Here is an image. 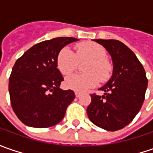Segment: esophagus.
Segmentation results:
<instances>
[{"label": "esophagus", "instance_id": "esophagus-1", "mask_svg": "<svg viewBox=\"0 0 153 153\" xmlns=\"http://www.w3.org/2000/svg\"><path fill=\"white\" fill-rule=\"evenodd\" d=\"M75 95H76V97L78 98L81 96V93H79V92L77 91H75Z\"/></svg>", "mask_w": 153, "mask_h": 153}]
</instances>
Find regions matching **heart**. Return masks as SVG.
I'll return each mask as SVG.
<instances>
[{
	"label": "heart",
	"instance_id": "heart-1",
	"mask_svg": "<svg viewBox=\"0 0 153 153\" xmlns=\"http://www.w3.org/2000/svg\"><path fill=\"white\" fill-rule=\"evenodd\" d=\"M105 48L96 42H87L76 46V53L64 47L57 55V66L63 75H70L77 67L78 60H89L87 74H74L65 79V86L75 91L83 92L97 85L99 80L105 82L112 73V65L105 59Z\"/></svg>",
	"mask_w": 153,
	"mask_h": 153
}]
</instances>
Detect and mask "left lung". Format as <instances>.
<instances>
[{"mask_svg": "<svg viewBox=\"0 0 153 153\" xmlns=\"http://www.w3.org/2000/svg\"><path fill=\"white\" fill-rule=\"evenodd\" d=\"M111 55L112 75L100 88L102 96L91 94L87 108L89 120L107 131L127 126L138 114L144 102L148 81L143 65L126 45L117 40L95 39Z\"/></svg>", "mask_w": 153, "mask_h": 153, "instance_id": "8db88e82", "label": "left lung"}]
</instances>
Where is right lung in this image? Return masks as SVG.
<instances>
[{"instance_id": "add662e5", "label": "right lung", "mask_w": 153, "mask_h": 153, "mask_svg": "<svg viewBox=\"0 0 153 153\" xmlns=\"http://www.w3.org/2000/svg\"><path fill=\"white\" fill-rule=\"evenodd\" d=\"M74 37H57L37 43L15 62L9 78L13 110L27 126L48 128L64 118L73 101L72 90L59 87L64 78L57 68V55Z\"/></svg>"}]
</instances>
